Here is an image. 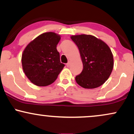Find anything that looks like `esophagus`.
I'll return each mask as SVG.
<instances>
[{
    "label": "esophagus",
    "mask_w": 134,
    "mask_h": 134,
    "mask_svg": "<svg viewBox=\"0 0 134 134\" xmlns=\"http://www.w3.org/2000/svg\"><path fill=\"white\" fill-rule=\"evenodd\" d=\"M66 66H67V67H69V66H70V62H68V63H67V64H66Z\"/></svg>",
    "instance_id": "1"
}]
</instances>
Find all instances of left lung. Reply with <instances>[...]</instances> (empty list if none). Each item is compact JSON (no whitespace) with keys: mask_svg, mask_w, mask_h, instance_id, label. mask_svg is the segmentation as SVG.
<instances>
[{"mask_svg":"<svg viewBox=\"0 0 134 134\" xmlns=\"http://www.w3.org/2000/svg\"><path fill=\"white\" fill-rule=\"evenodd\" d=\"M70 38L79 47L83 66L81 74L75 77L76 82L84 88L100 87L109 77L114 66L109 47L92 35H73Z\"/></svg>","mask_w":134,"mask_h":134,"instance_id":"obj_1","label":"left lung"}]
</instances>
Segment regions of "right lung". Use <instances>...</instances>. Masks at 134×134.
Wrapping results in <instances>:
<instances>
[{
  "mask_svg": "<svg viewBox=\"0 0 134 134\" xmlns=\"http://www.w3.org/2000/svg\"><path fill=\"white\" fill-rule=\"evenodd\" d=\"M60 36L54 32L40 35L26 46L21 56L23 72L39 87L52 84L65 66L60 62L57 45Z\"/></svg>",
  "mask_w": 134,
  "mask_h": 134,
  "instance_id": "1",
  "label": "right lung"
}]
</instances>
